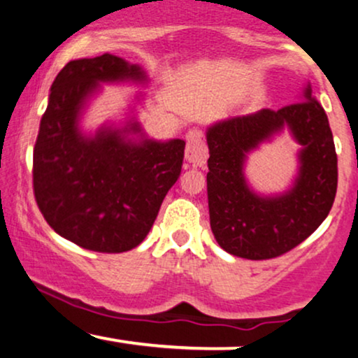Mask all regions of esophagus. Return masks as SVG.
I'll list each match as a JSON object with an SVG mask.
<instances>
[{"label": "esophagus", "instance_id": "obj_1", "mask_svg": "<svg viewBox=\"0 0 358 358\" xmlns=\"http://www.w3.org/2000/svg\"><path fill=\"white\" fill-rule=\"evenodd\" d=\"M207 146L203 143V134L200 129H190L187 133V150H185V159L192 166H203L207 162Z\"/></svg>", "mask_w": 358, "mask_h": 358}]
</instances>
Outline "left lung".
Returning <instances> with one entry per match:
<instances>
[{
	"label": "left lung",
	"mask_w": 358,
	"mask_h": 358,
	"mask_svg": "<svg viewBox=\"0 0 358 358\" xmlns=\"http://www.w3.org/2000/svg\"><path fill=\"white\" fill-rule=\"evenodd\" d=\"M287 127L302 145L294 187L259 196L243 175L247 155ZM210 227L224 250L262 261L287 252L313 234L334 205L338 168L324 109L308 84L299 102L229 117L207 129Z\"/></svg>",
	"instance_id": "8db88e82"
}]
</instances>
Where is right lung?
<instances>
[{
	"label": "right lung",
	"mask_w": 358,
	"mask_h": 358,
	"mask_svg": "<svg viewBox=\"0 0 358 358\" xmlns=\"http://www.w3.org/2000/svg\"><path fill=\"white\" fill-rule=\"evenodd\" d=\"M148 80L110 53L72 60L53 80L34 148V192L59 236L117 254L145 241L183 165V139H148L136 119L84 134L79 121L101 82Z\"/></svg>",
	"instance_id": "obj_1"
}]
</instances>
